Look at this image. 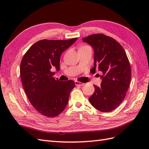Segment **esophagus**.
Returning a JSON list of instances; mask_svg holds the SVG:
<instances>
[{"mask_svg":"<svg viewBox=\"0 0 149 149\" xmlns=\"http://www.w3.org/2000/svg\"><path fill=\"white\" fill-rule=\"evenodd\" d=\"M75 85H78V86H83V85H84V83L79 82L78 81H75Z\"/></svg>","mask_w":149,"mask_h":149,"instance_id":"1","label":"esophagus"}]
</instances>
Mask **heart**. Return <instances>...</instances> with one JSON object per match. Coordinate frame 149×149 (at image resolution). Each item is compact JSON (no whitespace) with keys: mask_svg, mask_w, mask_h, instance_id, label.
<instances>
[{"mask_svg":"<svg viewBox=\"0 0 149 149\" xmlns=\"http://www.w3.org/2000/svg\"><path fill=\"white\" fill-rule=\"evenodd\" d=\"M85 47H90L88 45H85V46H83L81 48H85Z\"/></svg>","mask_w":149,"mask_h":149,"instance_id":"heart-1","label":"heart"}]
</instances>
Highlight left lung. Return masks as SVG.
Instances as JSON below:
<instances>
[{"instance_id":"left-lung-1","label":"left lung","mask_w":149,"mask_h":149,"mask_svg":"<svg viewBox=\"0 0 149 149\" xmlns=\"http://www.w3.org/2000/svg\"><path fill=\"white\" fill-rule=\"evenodd\" d=\"M94 50V67L102 72L100 86L89 98L92 106L101 112H109L120 105L126 95L132 77L131 66L124 49L116 40L98 33L82 38ZM91 70V71H92Z\"/></svg>"}]
</instances>
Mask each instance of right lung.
<instances>
[{
    "label": "right lung",
    "mask_w": 149,
    "mask_h": 149,
    "mask_svg": "<svg viewBox=\"0 0 149 149\" xmlns=\"http://www.w3.org/2000/svg\"><path fill=\"white\" fill-rule=\"evenodd\" d=\"M77 39L41 40L30 47L21 60L20 75L25 93L36 111L45 116L60 114L75 86L72 80L56 79L51 69L59 70L61 55Z\"/></svg>",
    "instance_id": "obj_1"
}]
</instances>
